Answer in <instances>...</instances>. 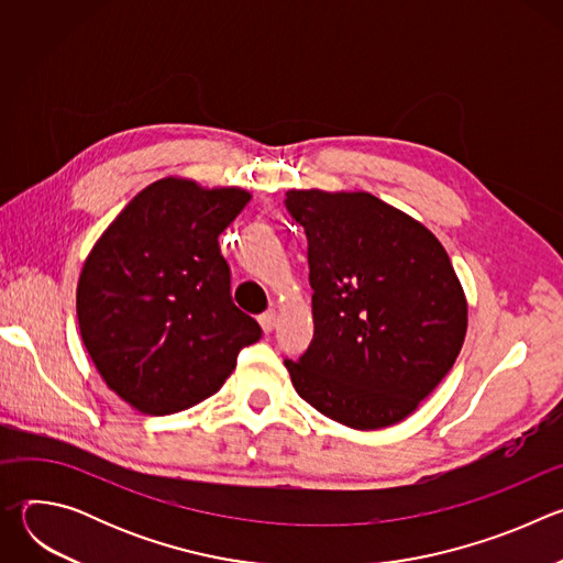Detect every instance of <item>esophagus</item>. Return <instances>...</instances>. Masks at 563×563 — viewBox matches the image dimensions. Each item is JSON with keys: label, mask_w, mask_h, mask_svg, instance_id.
Instances as JSON below:
<instances>
[{"label": "esophagus", "mask_w": 563, "mask_h": 563, "mask_svg": "<svg viewBox=\"0 0 563 563\" xmlns=\"http://www.w3.org/2000/svg\"><path fill=\"white\" fill-rule=\"evenodd\" d=\"M261 328H263V332L265 334H269L274 328H276V320H278V313L274 311V309H269V311H265L261 318Z\"/></svg>", "instance_id": "obj_1"}]
</instances>
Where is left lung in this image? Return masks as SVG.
Listing matches in <instances>:
<instances>
[{
    "instance_id": "left-lung-1",
    "label": "left lung",
    "mask_w": 563,
    "mask_h": 563,
    "mask_svg": "<svg viewBox=\"0 0 563 563\" xmlns=\"http://www.w3.org/2000/svg\"><path fill=\"white\" fill-rule=\"evenodd\" d=\"M307 235L313 339L285 361L300 398L354 430L408 419L452 369L467 300L448 252L367 191L291 189Z\"/></svg>"
}]
</instances>
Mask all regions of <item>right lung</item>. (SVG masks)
I'll return each instance as SVG.
<instances>
[{
  "mask_svg": "<svg viewBox=\"0 0 563 563\" xmlns=\"http://www.w3.org/2000/svg\"><path fill=\"white\" fill-rule=\"evenodd\" d=\"M252 194L163 178L98 238L77 283V323L104 383L144 415L216 394L238 352L263 336L231 300L218 235Z\"/></svg>",
  "mask_w": 563,
  "mask_h": 563,
  "instance_id": "add662e5",
  "label": "right lung"
}]
</instances>
